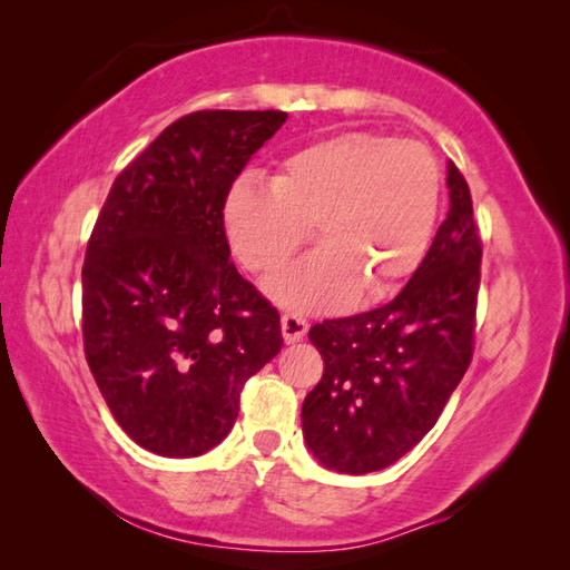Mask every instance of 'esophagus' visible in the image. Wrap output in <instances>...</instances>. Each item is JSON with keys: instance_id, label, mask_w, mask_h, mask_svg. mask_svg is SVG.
I'll return each mask as SVG.
<instances>
[{"instance_id": "34e87169", "label": "esophagus", "mask_w": 570, "mask_h": 570, "mask_svg": "<svg viewBox=\"0 0 570 570\" xmlns=\"http://www.w3.org/2000/svg\"><path fill=\"white\" fill-rule=\"evenodd\" d=\"M306 333H308V323L304 318L296 316V313H284V316H282V335H284V341L288 345L304 341Z\"/></svg>"}]
</instances>
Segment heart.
<instances>
[{
	"mask_svg": "<svg viewBox=\"0 0 570 570\" xmlns=\"http://www.w3.org/2000/svg\"><path fill=\"white\" fill-rule=\"evenodd\" d=\"M439 203L441 171L426 144L345 131L278 161L269 188L235 184L223 225L237 262L259 276L282 269L311 227L318 249L266 282V294L286 308L335 311L416 274Z\"/></svg>",
	"mask_w": 570,
	"mask_h": 570,
	"instance_id": "heart-1",
	"label": "heart"
}]
</instances>
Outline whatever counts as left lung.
<instances>
[{
    "mask_svg": "<svg viewBox=\"0 0 570 570\" xmlns=\"http://www.w3.org/2000/svg\"><path fill=\"white\" fill-rule=\"evenodd\" d=\"M445 184L451 208L394 301L308 331L325 370L301 423L328 470L365 475L396 463L433 429L470 365L482 245L453 161Z\"/></svg>",
    "mask_w": 570,
    "mask_h": 570,
    "instance_id": "obj_1",
    "label": "left lung"
}]
</instances>
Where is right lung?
<instances>
[{"instance_id": "obj_1", "label": "right lung", "mask_w": 570, "mask_h": 570, "mask_svg": "<svg viewBox=\"0 0 570 570\" xmlns=\"http://www.w3.org/2000/svg\"><path fill=\"white\" fill-rule=\"evenodd\" d=\"M286 112H193L115 178L82 264L85 357L131 441L196 458L284 345L278 313L229 262L223 205Z\"/></svg>"}]
</instances>
